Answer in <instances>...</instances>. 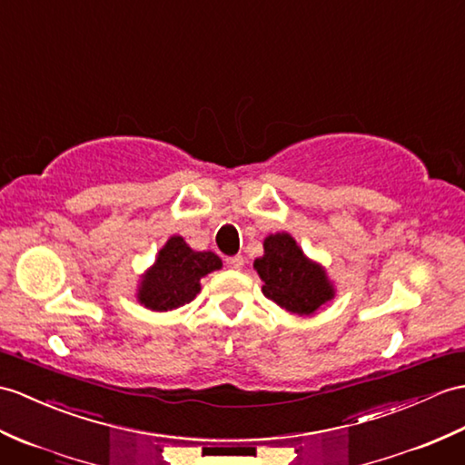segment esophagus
I'll use <instances>...</instances> for the list:
<instances>
[{
	"label": "esophagus",
	"mask_w": 465,
	"mask_h": 465,
	"mask_svg": "<svg viewBox=\"0 0 465 465\" xmlns=\"http://www.w3.org/2000/svg\"><path fill=\"white\" fill-rule=\"evenodd\" d=\"M225 265L230 269H240L243 265V257L242 255H233V257H225Z\"/></svg>",
	"instance_id": "esophagus-1"
}]
</instances>
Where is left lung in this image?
<instances>
[{"label":"left lung","instance_id":"8db88e82","mask_svg":"<svg viewBox=\"0 0 465 465\" xmlns=\"http://www.w3.org/2000/svg\"><path fill=\"white\" fill-rule=\"evenodd\" d=\"M265 255L253 267L263 282V295L295 315H312L332 299L334 291L325 272L309 262L289 233L269 235Z\"/></svg>","mask_w":465,"mask_h":465}]
</instances>
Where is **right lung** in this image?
Listing matches in <instances>:
<instances>
[{
	"label": "right lung",
	"instance_id": "add662e5",
	"mask_svg": "<svg viewBox=\"0 0 465 465\" xmlns=\"http://www.w3.org/2000/svg\"><path fill=\"white\" fill-rule=\"evenodd\" d=\"M220 267L222 259L215 253L192 252L180 235L170 237L138 289L140 303L153 311L188 305L200 293V279Z\"/></svg>",
	"mask_w": 465,
	"mask_h": 465
}]
</instances>
